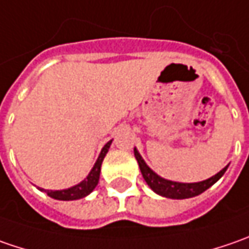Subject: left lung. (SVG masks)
Wrapping results in <instances>:
<instances>
[{
    "label": "left lung",
    "instance_id": "1",
    "mask_svg": "<svg viewBox=\"0 0 249 249\" xmlns=\"http://www.w3.org/2000/svg\"><path fill=\"white\" fill-rule=\"evenodd\" d=\"M134 157H136L137 162H139L141 175L144 177V180L147 181V184L157 194H159V196H166V198H173V199H184V198H191V196H199L201 193H204L209 187L213 186L216 181L225 175L226 170H227V166H226L217 175L212 176L211 178H208V180L199 181V183H177V181L165 180V178L158 176L157 173H154L147 166V163L142 160V158L140 157L137 149H134Z\"/></svg>",
    "mask_w": 249,
    "mask_h": 249
}]
</instances>
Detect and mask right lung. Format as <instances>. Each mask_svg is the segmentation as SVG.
Segmentation results:
<instances>
[{
    "instance_id": "obj_1",
    "label": "right lung",
    "mask_w": 249,
    "mask_h": 249,
    "mask_svg": "<svg viewBox=\"0 0 249 249\" xmlns=\"http://www.w3.org/2000/svg\"><path fill=\"white\" fill-rule=\"evenodd\" d=\"M110 142H112V140L105 144V147L101 151L100 157L97 159V162H95L92 170L90 172V175L86 177L82 183H79L77 186L71 187V188H68V190H61V191H51V190H47V194L50 196H53V198H55V199H61V201H73V199H80L83 196H89L91 191L95 188V186L98 184L101 173V165H102V160H104L107 152H108V148L110 147Z\"/></svg>"
}]
</instances>
